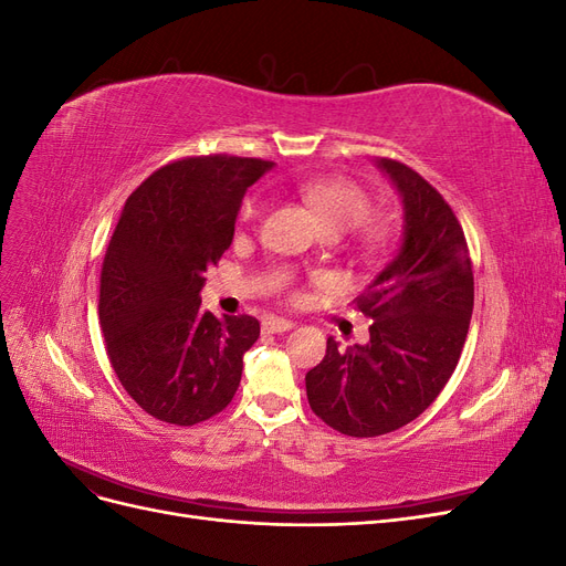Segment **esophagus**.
<instances>
[{
  "label": "esophagus",
  "instance_id": "1",
  "mask_svg": "<svg viewBox=\"0 0 566 566\" xmlns=\"http://www.w3.org/2000/svg\"><path fill=\"white\" fill-rule=\"evenodd\" d=\"M295 323L293 321H285V318H269L262 323V331L264 333H285V331H293Z\"/></svg>",
  "mask_w": 566,
  "mask_h": 566
}]
</instances>
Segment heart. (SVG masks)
Listing matches in <instances>:
<instances>
[{"mask_svg":"<svg viewBox=\"0 0 566 566\" xmlns=\"http://www.w3.org/2000/svg\"><path fill=\"white\" fill-rule=\"evenodd\" d=\"M300 193L304 202L318 214L325 231L347 233L361 227L370 214V198L361 186L345 177H321L300 184ZM262 212L260 198H248L243 205V219H254ZM366 245H378L382 241V231L370 227L364 233Z\"/></svg>","mask_w":566,"mask_h":566,"instance_id":"1","label":"heart"}]
</instances>
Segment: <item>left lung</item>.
<instances>
[{
    "label": "left lung",
    "mask_w": 566,
    "mask_h": 566,
    "mask_svg": "<svg viewBox=\"0 0 566 566\" xmlns=\"http://www.w3.org/2000/svg\"><path fill=\"white\" fill-rule=\"evenodd\" d=\"M401 198L403 235L356 306L373 318L366 345L339 349L306 373L314 413L347 437H380L416 420L447 387L465 345L474 279L453 210L403 163L375 160Z\"/></svg>",
    "instance_id": "left-lung-1"
}]
</instances>
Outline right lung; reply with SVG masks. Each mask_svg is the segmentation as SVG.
I'll return each instance as SVG.
<instances>
[{"instance_id": "obj_1", "label": "right lung", "mask_w": 566, "mask_h": 566, "mask_svg": "<svg viewBox=\"0 0 566 566\" xmlns=\"http://www.w3.org/2000/svg\"><path fill=\"white\" fill-rule=\"evenodd\" d=\"M271 167L186 158L160 167L125 202L101 271L98 321L115 375L153 418L202 422L241 385L260 321L200 312V290L233 243L245 191Z\"/></svg>"}]
</instances>
